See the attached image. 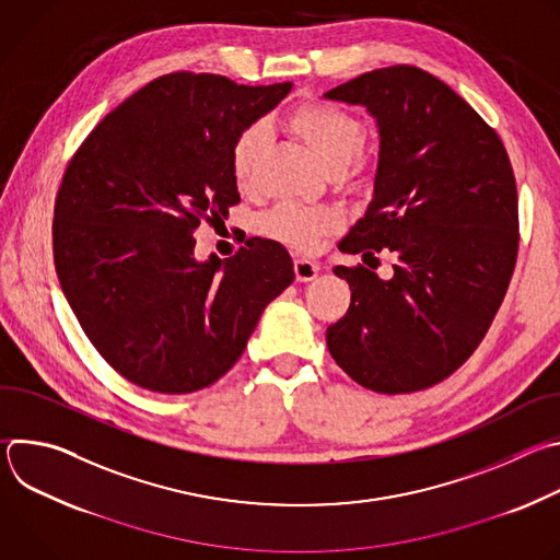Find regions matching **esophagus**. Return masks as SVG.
I'll list each match as a JSON object with an SVG mask.
<instances>
[{"label": "esophagus", "instance_id": "34e87169", "mask_svg": "<svg viewBox=\"0 0 560 560\" xmlns=\"http://www.w3.org/2000/svg\"><path fill=\"white\" fill-rule=\"evenodd\" d=\"M318 264H314V261H310V259H294V277H296V281H301V283H305V281H312L316 275H318Z\"/></svg>", "mask_w": 560, "mask_h": 560}]
</instances>
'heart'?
Wrapping results in <instances>:
<instances>
[{"label":"heart","instance_id":"b5f03b06","mask_svg":"<svg viewBox=\"0 0 560 560\" xmlns=\"http://www.w3.org/2000/svg\"><path fill=\"white\" fill-rule=\"evenodd\" d=\"M285 130L316 159L326 173L337 175L352 164H363V121L330 102L305 100L296 104L283 119ZM266 143L261 126H248L232 143L230 166L234 184L250 190L259 156ZM339 228V217L330 210H312L294 203L277 206L264 221L261 230L299 250H312L318 238Z\"/></svg>","mask_w":560,"mask_h":560}]
</instances>
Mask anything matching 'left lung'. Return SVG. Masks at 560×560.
<instances>
[{"instance_id":"8db88e82","label":"left lung","mask_w":560,"mask_h":560,"mask_svg":"<svg viewBox=\"0 0 560 560\" xmlns=\"http://www.w3.org/2000/svg\"><path fill=\"white\" fill-rule=\"evenodd\" d=\"M376 119L374 197L341 253H392V279L337 266L352 290L326 332L337 365L381 394L441 383L483 341L518 255V197L492 126L417 66L363 72L326 93Z\"/></svg>"}]
</instances>
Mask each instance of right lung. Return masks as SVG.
Returning <instances> with one entry per match:
<instances>
[{
  "instance_id": "obj_1",
  "label": "right lung",
  "mask_w": 560,
  "mask_h": 560,
  "mask_svg": "<svg viewBox=\"0 0 560 560\" xmlns=\"http://www.w3.org/2000/svg\"><path fill=\"white\" fill-rule=\"evenodd\" d=\"M290 89L156 77L68 162L55 199V270L79 326L130 383L162 394L212 385L294 281L288 250L270 238H248L223 264L197 261L192 238L201 221H223L242 201L232 143Z\"/></svg>"
}]
</instances>
